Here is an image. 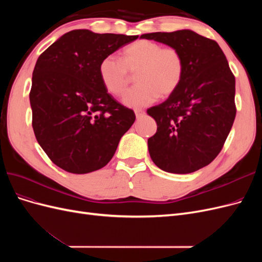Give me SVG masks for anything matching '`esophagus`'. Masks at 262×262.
I'll return each mask as SVG.
<instances>
[{
	"label": "esophagus",
	"instance_id": "34e87169",
	"mask_svg": "<svg viewBox=\"0 0 262 262\" xmlns=\"http://www.w3.org/2000/svg\"><path fill=\"white\" fill-rule=\"evenodd\" d=\"M134 113H136L137 119H141L142 117H143V116L145 115V112H144V110H142V109H137V110H134Z\"/></svg>",
	"mask_w": 262,
	"mask_h": 262
}]
</instances>
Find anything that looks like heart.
<instances>
[{"mask_svg":"<svg viewBox=\"0 0 262 262\" xmlns=\"http://www.w3.org/2000/svg\"><path fill=\"white\" fill-rule=\"evenodd\" d=\"M129 73H136L137 85L123 95L122 102L129 108H143L177 91L184 77L185 60L177 48L141 39L124 47L120 60L107 55L99 62L100 82L113 96L124 92Z\"/></svg>","mask_w":262,"mask_h":262,"instance_id":"b5f03b06","label":"heart"}]
</instances>
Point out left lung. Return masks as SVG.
Returning a JSON list of instances; mask_svg holds the SVG:
<instances>
[{"label": "left lung", "instance_id": "8db88e82", "mask_svg": "<svg viewBox=\"0 0 262 262\" xmlns=\"http://www.w3.org/2000/svg\"><path fill=\"white\" fill-rule=\"evenodd\" d=\"M140 38L177 48L185 73L177 91L147 109L157 131L147 140L158 168L189 173L209 165L223 147L236 116L235 77L216 41L192 30L150 33Z\"/></svg>", "mask_w": 262, "mask_h": 262}]
</instances>
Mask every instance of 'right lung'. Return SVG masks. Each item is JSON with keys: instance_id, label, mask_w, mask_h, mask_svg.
Returning <instances> with one entry per match:
<instances>
[{"instance_id": "obj_1", "label": "right lung", "mask_w": 262, "mask_h": 262, "mask_svg": "<svg viewBox=\"0 0 262 262\" xmlns=\"http://www.w3.org/2000/svg\"><path fill=\"white\" fill-rule=\"evenodd\" d=\"M139 36L69 31L38 58L29 100L39 145L63 170L87 173L106 166L136 120L108 94L99 62Z\"/></svg>"}]
</instances>
